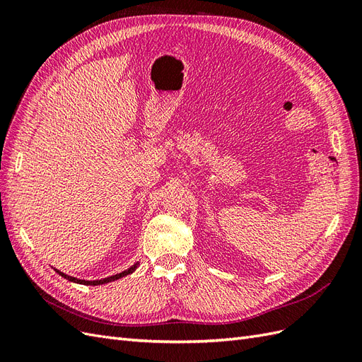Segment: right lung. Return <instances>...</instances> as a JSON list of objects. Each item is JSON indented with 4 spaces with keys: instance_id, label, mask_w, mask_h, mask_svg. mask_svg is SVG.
Wrapping results in <instances>:
<instances>
[{
    "instance_id": "add662e5",
    "label": "right lung",
    "mask_w": 362,
    "mask_h": 362,
    "mask_svg": "<svg viewBox=\"0 0 362 362\" xmlns=\"http://www.w3.org/2000/svg\"><path fill=\"white\" fill-rule=\"evenodd\" d=\"M136 269H137V262H136V264H134L133 267H129L128 270H125V272H122V273H117V275H113V276H110V278L101 279V281H84V279H76V278H72V276L64 275V273H62V272H59V270H56V272L59 273V275H62L63 278H66L68 281H72V282H76V284H83V286H101V284H107V282L116 281V279L122 278V276H127V275H129V273H133Z\"/></svg>"
}]
</instances>
